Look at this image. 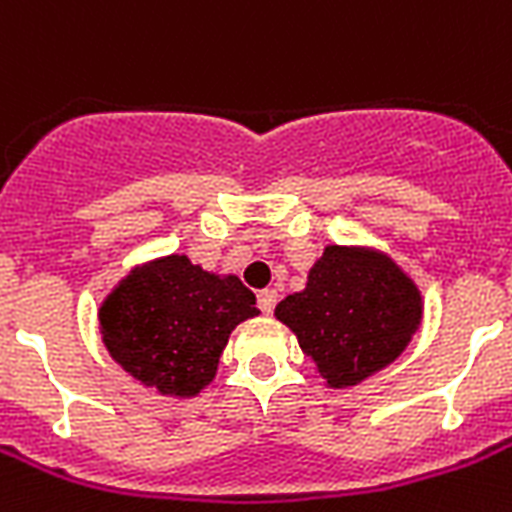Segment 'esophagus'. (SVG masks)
<instances>
[{"label":"esophagus","mask_w":512,"mask_h":512,"mask_svg":"<svg viewBox=\"0 0 512 512\" xmlns=\"http://www.w3.org/2000/svg\"><path fill=\"white\" fill-rule=\"evenodd\" d=\"M276 300H279L276 289H263V292L257 295V308H260L263 313H273V308H276Z\"/></svg>","instance_id":"34e87169"}]
</instances>
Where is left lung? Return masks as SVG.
Listing matches in <instances>:
<instances>
[{
	"instance_id": "left-lung-1",
	"label": "left lung",
	"mask_w": 512,
	"mask_h": 512,
	"mask_svg": "<svg viewBox=\"0 0 512 512\" xmlns=\"http://www.w3.org/2000/svg\"><path fill=\"white\" fill-rule=\"evenodd\" d=\"M329 388H350L393 364L422 321L417 284L372 247L329 244L303 292L276 305Z\"/></svg>"
}]
</instances>
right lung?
<instances>
[{
    "label": "right lung",
    "mask_w": 512,
    "mask_h": 512,
    "mask_svg": "<svg viewBox=\"0 0 512 512\" xmlns=\"http://www.w3.org/2000/svg\"><path fill=\"white\" fill-rule=\"evenodd\" d=\"M257 313L239 276L167 255L132 268L103 300L98 321L124 372L162 396L191 398L215 380L233 329Z\"/></svg>",
    "instance_id": "obj_1"
}]
</instances>
